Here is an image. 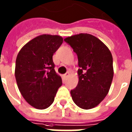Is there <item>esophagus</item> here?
Wrapping results in <instances>:
<instances>
[{"mask_svg":"<svg viewBox=\"0 0 132 132\" xmlns=\"http://www.w3.org/2000/svg\"><path fill=\"white\" fill-rule=\"evenodd\" d=\"M69 72L68 71V72H66V73H65V74H64L63 76H64V77L66 78V77H69Z\"/></svg>","mask_w":132,"mask_h":132,"instance_id":"obj_1","label":"esophagus"}]
</instances>
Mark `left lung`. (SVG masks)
<instances>
[{
    "instance_id": "left-lung-1",
    "label": "left lung",
    "mask_w": 132,
    "mask_h": 132,
    "mask_svg": "<svg viewBox=\"0 0 132 132\" xmlns=\"http://www.w3.org/2000/svg\"><path fill=\"white\" fill-rule=\"evenodd\" d=\"M66 43L77 55L79 82L71 90L72 100L83 109L95 108L107 95L113 77L111 51L96 37L79 34L66 37Z\"/></svg>"
}]
</instances>
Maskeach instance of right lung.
Listing matches in <instances>:
<instances>
[{
  "label": "right lung",
  "instance_id": "1",
  "mask_svg": "<svg viewBox=\"0 0 132 132\" xmlns=\"http://www.w3.org/2000/svg\"><path fill=\"white\" fill-rule=\"evenodd\" d=\"M62 43L60 36L43 35L27 43L18 53L15 68L17 85L25 100L35 108L49 107L62 85L53 61V55Z\"/></svg>",
  "mask_w": 132,
  "mask_h": 132
}]
</instances>
